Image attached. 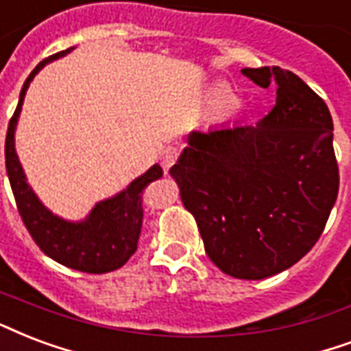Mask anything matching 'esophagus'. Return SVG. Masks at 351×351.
<instances>
[{
    "label": "esophagus",
    "mask_w": 351,
    "mask_h": 351,
    "mask_svg": "<svg viewBox=\"0 0 351 351\" xmlns=\"http://www.w3.org/2000/svg\"><path fill=\"white\" fill-rule=\"evenodd\" d=\"M176 158H178V152H176V149H173V147H167L164 151V154H162V167H164V171L167 173V171L175 165Z\"/></svg>",
    "instance_id": "esophagus-1"
}]
</instances>
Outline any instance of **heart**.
<instances>
[{
	"instance_id": "heart-1",
	"label": "heart",
	"mask_w": 351,
	"mask_h": 351,
	"mask_svg": "<svg viewBox=\"0 0 351 351\" xmlns=\"http://www.w3.org/2000/svg\"><path fill=\"white\" fill-rule=\"evenodd\" d=\"M213 103H215L217 108L226 110V108H232V106H234L235 95L232 93V90H228V88H219L217 92L213 93Z\"/></svg>"
}]
</instances>
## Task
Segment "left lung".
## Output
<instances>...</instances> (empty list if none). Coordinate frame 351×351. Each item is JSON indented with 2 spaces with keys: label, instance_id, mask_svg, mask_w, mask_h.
<instances>
[{
  "label": "left lung",
  "instance_id": "8db88e82",
  "mask_svg": "<svg viewBox=\"0 0 351 351\" xmlns=\"http://www.w3.org/2000/svg\"><path fill=\"white\" fill-rule=\"evenodd\" d=\"M276 104L254 125L193 130L171 176L208 258L228 276L263 280L306 256L339 193L333 121L306 82L278 66L245 68Z\"/></svg>",
  "mask_w": 351,
  "mask_h": 351
}]
</instances>
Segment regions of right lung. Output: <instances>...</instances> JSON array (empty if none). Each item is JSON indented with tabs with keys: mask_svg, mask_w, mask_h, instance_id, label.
<instances>
[{
	"mask_svg": "<svg viewBox=\"0 0 351 351\" xmlns=\"http://www.w3.org/2000/svg\"><path fill=\"white\" fill-rule=\"evenodd\" d=\"M71 49L73 47L60 51L57 55H51L49 58L42 60L33 69V73L27 77L25 84L21 88L14 116L10 117L9 130H7L5 165H7V175H9L21 221L40 250L51 259L75 271L88 272V274H104V272H112L123 267L136 252L141 221H143L141 193L151 182L158 180L164 175V171L158 164L152 165L151 169L138 176L121 193L97 202L95 208L90 211V215L80 223L64 221L53 215L40 202L31 186L27 184L25 173L21 169L20 160L16 154L14 130L27 88L34 79V75L38 73L45 64L64 57Z\"/></svg>",
	"mask_w": 351,
	"mask_h": 351,
	"instance_id": "obj_1",
	"label": "right lung"
}]
</instances>
